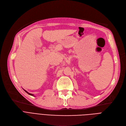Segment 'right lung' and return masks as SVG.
Wrapping results in <instances>:
<instances>
[{"mask_svg": "<svg viewBox=\"0 0 126 126\" xmlns=\"http://www.w3.org/2000/svg\"><path fill=\"white\" fill-rule=\"evenodd\" d=\"M23 90H24V91H25L26 92V93L28 94L29 95H32V96H34V95H33L32 94H30V93H29V92H28V91H26L25 90H24V89H23Z\"/></svg>", "mask_w": 126, "mask_h": 126, "instance_id": "obj_1", "label": "right lung"}]
</instances>
